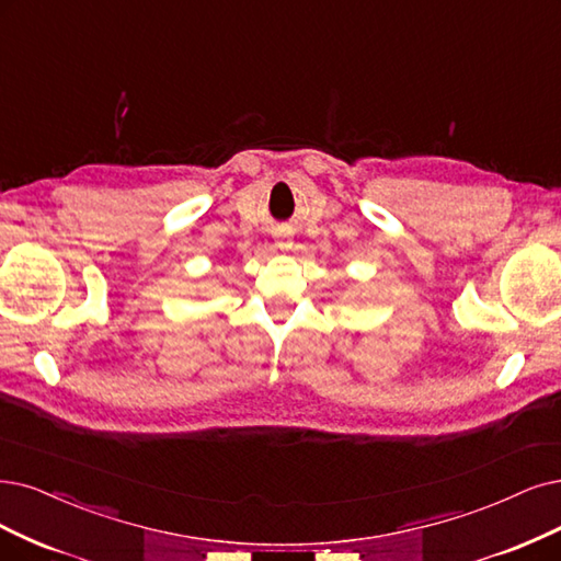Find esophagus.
<instances>
[{"instance_id":"obj_1","label":"esophagus","mask_w":561,"mask_h":561,"mask_svg":"<svg viewBox=\"0 0 561 561\" xmlns=\"http://www.w3.org/2000/svg\"><path fill=\"white\" fill-rule=\"evenodd\" d=\"M277 244H279V247H282V249H288V247H291V242H288V240H279V242H277Z\"/></svg>"}]
</instances>
